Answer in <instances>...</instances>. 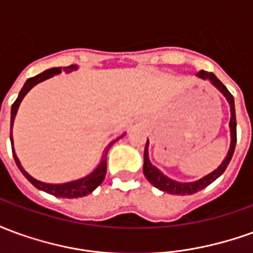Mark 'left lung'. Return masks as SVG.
<instances>
[{"mask_svg":"<svg viewBox=\"0 0 253 253\" xmlns=\"http://www.w3.org/2000/svg\"><path fill=\"white\" fill-rule=\"evenodd\" d=\"M196 77L202 78L205 81H210V83L215 86V88L223 94V97L226 99V101L230 105V121H229V127H230V146H229L228 154L226 157L223 159V161L219 164L217 169H214L212 172H210L209 175L203 176L201 179H198L195 181H188V183H181V181H176L173 179H170L168 176H165L159 168H156L150 160H149V139L146 142V146H145V152H143V175L148 179L152 184H153L156 188H159L160 191H164V192H168V194H172V195H191V194H195L198 191L203 190L205 187L210 186L212 181L218 179L219 176L222 175L226 167L230 163L232 160V156L234 153V146H236V139H237V135H236V110H234V99L233 96L230 94L226 86L223 85L217 77L215 74L212 73L205 72L202 70L196 74Z\"/></svg>","mask_w":253,"mask_h":253,"instance_id":"left-lung-1","label":"left lung"}]
</instances>
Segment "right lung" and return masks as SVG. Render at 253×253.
<instances>
[{"mask_svg": "<svg viewBox=\"0 0 253 253\" xmlns=\"http://www.w3.org/2000/svg\"><path fill=\"white\" fill-rule=\"evenodd\" d=\"M77 65H70V66L66 67H51V69H47V70H44V72L41 73V74H38L35 77L28 78V80L25 81L24 86L20 90L19 96H17V99H16V101H14L13 105H12V111H10V142H12V152H13L14 161H16L17 167H19V169L21 170V173H23V175L28 179V181H31L38 190L44 191L47 194H51V195L58 196V198H69V199H72V198H81V196L88 195V194H90L92 191L96 190V188L103 183V180H104L105 177V172H107V153H108V150L111 149V146H112L118 139H121L125 134H122L121 137H118L116 139H114L112 142L108 143V146H107V148L104 149V152H103V156H101V160H100L99 165H97L90 173H88L86 176H84V177H80V179H76V180L54 184V183H44V181L36 180L35 177H32V176L23 168L20 160L17 159V156L14 153L12 128H13L14 118H16V114H17V110H19L20 104H21V101L24 99L25 94L28 93L31 89L34 88L35 85H38L39 83H42V81H44V80H48V78L54 77V76H57V74H61L62 70L66 73H70L73 72V70H77Z\"/></svg>", "mask_w": 253, "mask_h": 253, "instance_id": "add662e5", "label": "right lung"}]
</instances>
